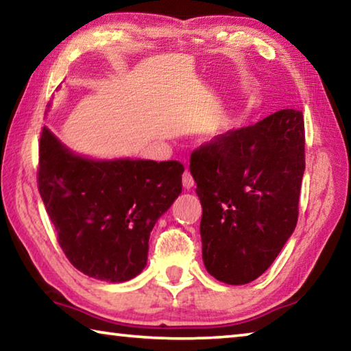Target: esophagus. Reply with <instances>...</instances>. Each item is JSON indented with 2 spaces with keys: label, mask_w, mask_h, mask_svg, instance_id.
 I'll return each mask as SVG.
<instances>
[{
  "label": "esophagus",
  "mask_w": 351,
  "mask_h": 351,
  "mask_svg": "<svg viewBox=\"0 0 351 351\" xmlns=\"http://www.w3.org/2000/svg\"><path fill=\"white\" fill-rule=\"evenodd\" d=\"M182 186H184V189H187V190L195 186V181H193V178H192V175H190L189 170H186L182 173Z\"/></svg>",
  "instance_id": "34e87169"
}]
</instances>
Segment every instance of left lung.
<instances>
[{
  "label": "left lung",
  "instance_id": "8db88e82",
  "mask_svg": "<svg viewBox=\"0 0 351 351\" xmlns=\"http://www.w3.org/2000/svg\"><path fill=\"white\" fill-rule=\"evenodd\" d=\"M305 171V125L287 108L193 150L206 269L245 285L269 268L294 232Z\"/></svg>",
  "mask_w": 351,
  "mask_h": 351
}]
</instances>
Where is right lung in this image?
<instances>
[{
  "label": "right lung",
  "instance_id": "obj_1",
  "mask_svg": "<svg viewBox=\"0 0 351 351\" xmlns=\"http://www.w3.org/2000/svg\"><path fill=\"white\" fill-rule=\"evenodd\" d=\"M180 161H93L71 153L46 127L38 144V192L74 268L127 282L147 265L158 218L182 190Z\"/></svg>",
  "mask_w": 351,
  "mask_h": 351
}]
</instances>
